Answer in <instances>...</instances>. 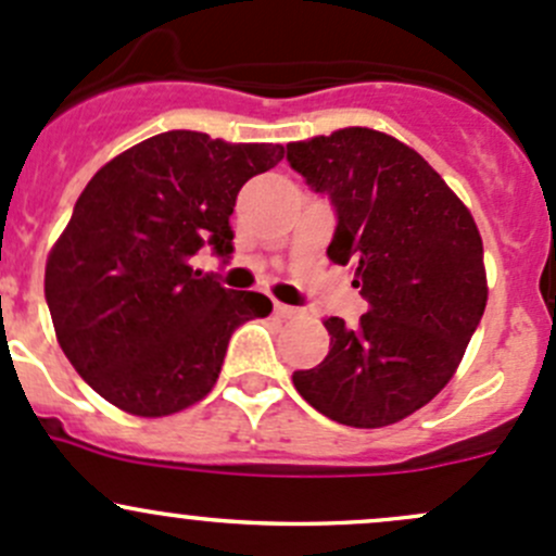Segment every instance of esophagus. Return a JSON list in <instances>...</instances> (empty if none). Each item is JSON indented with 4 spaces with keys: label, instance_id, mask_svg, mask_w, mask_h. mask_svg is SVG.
<instances>
[{
    "label": "esophagus",
    "instance_id": "esophagus-1",
    "mask_svg": "<svg viewBox=\"0 0 556 556\" xmlns=\"http://www.w3.org/2000/svg\"><path fill=\"white\" fill-rule=\"evenodd\" d=\"M274 312H277L279 317H285V319H293V317H299V314H301V309H295V306H288V304H274Z\"/></svg>",
    "mask_w": 556,
    "mask_h": 556
}]
</instances>
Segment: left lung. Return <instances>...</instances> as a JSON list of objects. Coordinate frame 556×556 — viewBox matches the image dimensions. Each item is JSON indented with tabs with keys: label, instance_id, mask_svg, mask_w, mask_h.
I'll use <instances>...</instances> for the list:
<instances>
[{
	"label": "left lung",
	"instance_id": "1",
	"mask_svg": "<svg viewBox=\"0 0 556 556\" xmlns=\"http://www.w3.org/2000/svg\"><path fill=\"white\" fill-rule=\"evenodd\" d=\"M288 161L333 204L328 257L355 266L368 301L355 328L325 319L328 357L295 390L350 428L401 422L444 390L484 314L479 228L417 150L374 128L290 142Z\"/></svg>",
	"mask_w": 556,
	"mask_h": 556
}]
</instances>
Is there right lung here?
I'll return each mask as SVG.
<instances>
[{
    "label": "right lung",
    "instance_id": "1",
    "mask_svg": "<svg viewBox=\"0 0 556 556\" xmlns=\"http://www.w3.org/2000/svg\"><path fill=\"white\" fill-rule=\"evenodd\" d=\"M282 144L166 131L93 174L45 266L55 339L104 401L137 417L182 412L217 382L231 333L271 301L193 271L210 247L231 257L242 185Z\"/></svg>",
    "mask_w": 556,
    "mask_h": 556
}]
</instances>
